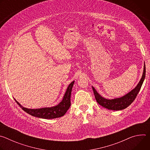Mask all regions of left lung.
<instances>
[{
    "label": "left lung",
    "mask_w": 150,
    "mask_h": 150,
    "mask_svg": "<svg viewBox=\"0 0 150 150\" xmlns=\"http://www.w3.org/2000/svg\"><path fill=\"white\" fill-rule=\"evenodd\" d=\"M145 77V65L144 63V72L142 76V78L137 85V87L132 90L131 92L127 93L125 96L112 100H108L101 97L95 90V88L92 87L93 90L94 94V96L97 102L104 108L108 109L109 110H121L126 109L128 106L131 104V103L135 100L137 97L141 88L143 82Z\"/></svg>",
    "instance_id": "8db88e82"
}]
</instances>
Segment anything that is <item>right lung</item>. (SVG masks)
<instances>
[{
  "label": "right lung",
  "instance_id": "obj_1",
  "mask_svg": "<svg viewBox=\"0 0 150 150\" xmlns=\"http://www.w3.org/2000/svg\"><path fill=\"white\" fill-rule=\"evenodd\" d=\"M74 81L72 82L68 86L67 91L63 96L62 101L57 105L52 108H45L37 109H30L24 108L15 99V101L26 113L33 116L42 119H54L63 116L66 113L71 106V95Z\"/></svg>",
  "mask_w": 150,
  "mask_h": 150
}]
</instances>
